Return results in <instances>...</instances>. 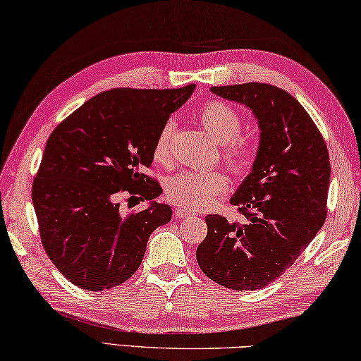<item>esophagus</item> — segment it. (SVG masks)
<instances>
[{
	"label": "esophagus",
	"mask_w": 361,
	"mask_h": 361,
	"mask_svg": "<svg viewBox=\"0 0 361 361\" xmlns=\"http://www.w3.org/2000/svg\"><path fill=\"white\" fill-rule=\"evenodd\" d=\"M174 216H176V219H188V217H192L195 214L192 211H188L185 208H176Z\"/></svg>",
	"instance_id": "34e87169"
}]
</instances>
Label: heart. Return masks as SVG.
Instances as JSON below:
<instances>
[{
  "instance_id": "b5f03b06",
  "label": "heart",
  "mask_w": 361,
  "mask_h": 361,
  "mask_svg": "<svg viewBox=\"0 0 361 361\" xmlns=\"http://www.w3.org/2000/svg\"><path fill=\"white\" fill-rule=\"evenodd\" d=\"M203 126L219 144H224V158L235 173H243L250 164V150L243 142L235 139L240 134L241 118L230 105L224 102H209L200 111ZM174 134V123L166 121L157 135L153 157L159 163L171 159V140ZM227 188V177L219 169L184 171L171 177L166 195L171 202L185 209H200L211 204L217 195Z\"/></svg>"
}]
</instances>
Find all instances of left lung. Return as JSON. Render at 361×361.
<instances>
[{
  "instance_id": "obj_1",
  "label": "left lung",
  "mask_w": 361,
  "mask_h": 361,
  "mask_svg": "<svg viewBox=\"0 0 361 361\" xmlns=\"http://www.w3.org/2000/svg\"><path fill=\"white\" fill-rule=\"evenodd\" d=\"M209 90L250 109L261 134L251 173L230 198L245 222L206 216L208 235L197 247V261L221 286L254 291L291 267L322 228L329 155L309 114L280 87L245 82Z\"/></svg>"
}]
</instances>
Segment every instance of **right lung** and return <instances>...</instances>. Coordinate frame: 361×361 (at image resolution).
I'll return each mask as SVG.
<instances>
[{"mask_svg":"<svg viewBox=\"0 0 361 361\" xmlns=\"http://www.w3.org/2000/svg\"><path fill=\"white\" fill-rule=\"evenodd\" d=\"M195 85L179 90L118 87L75 110L47 139L32 200L41 241L65 279L87 291L121 285L135 274L153 230L171 221L155 202L161 187L144 174L157 135ZM120 191L147 199L145 210L119 212Z\"/></svg>","mask_w":361,"mask_h":361,"instance_id":"1","label":"right lung"}]
</instances>
